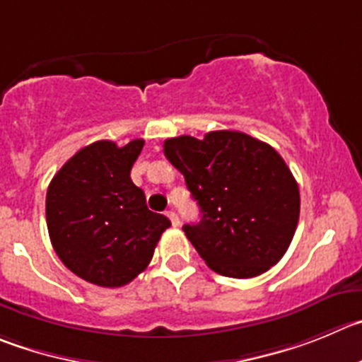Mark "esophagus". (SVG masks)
Returning a JSON list of instances; mask_svg holds the SVG:
<instances>
[{"instance_id":"34e87169","label":"esophagus","mask_w":362,"mask_h":362,"mask_svg":"<svg viewBox=\"0 0 362 362\" xmlns=\"http://www.w3.org/2000/svg\"><path fill=\"white\" fill-rule=\"evenodd\" d=\"M168 218L171 219V225H173V227H178V225H180V219H178V214L175 211H168Z\"/></svg>"}]
</instances>
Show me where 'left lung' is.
<instances>
[{"label": "left lung", "instance_id": "1", "mask_svg": "<svg viewBox=\"0 0 362 362\" xmlns=\"http://www.w3.org/2000/svg\"><path fill=\"white\" fill-rule=\"evenodd\" d=\"M164 155L184 175L200 207V223L184 232L216 273L252 279L282 259L300 218V191L269 144L234 130L204 139L164 141Z\"/></svg>", "mask_w": 362, "mask_h": 362}]
</instances>
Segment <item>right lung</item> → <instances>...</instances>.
Masks as SVG:
<instances>
[{
	"label": "right lung",
	"mask_w": 362,
	"mask_h": 362,
	"mask_svg": "<svg viewBox=\"0 0 362 362\" xmlns=\"http://www.w3.org/2000/svg\"><path fill=\"white\" fill-rule=\"evenodd\" d=\"M144 146L96 141L60 168L46 194L52 245L67 269L101 288H121L146 269L162 232L171 227L151 212L130 171Z\"/></svg>",
	"instance_id": "obj_1"
}]
</instances>
